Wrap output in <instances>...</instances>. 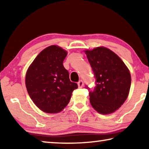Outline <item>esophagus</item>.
Here are the masks:
<instances>
[{
	"instance_id": "esophagus-1",
	"label": "esophagus",
	"mask_w": 149,
	"mask_h": 149,
	"mask_svg": "<svg viewBox=\"0 0 149 149\" xmlns=\"http://www.w3.org/2000/svg\"><path fill=\"white\" fill-rule=\"evenodd\" d=\"M77 84H78V87H79V88H81L84 87V82H83L82 80H79V81H78Z\"/></svg>"
}]
</instances>
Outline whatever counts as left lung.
Here are the masks:
<instances>
[{
  "mask_svg": "<svg viewBox=\"0 0 149 149\" xmlns=\"http://www.w3.org/2000/svg\"><path fill=\"white\" fill-rule=\"evenodd\" d=\"M92 68L95 87L89 90L91 104L98 112L108 114L118 110L127 98L131 75L122 59L104 47L85 51Z\"/></svg>",
  "mask_w": 149,
  "mask_h": 149,
  "instance_id": "left-lung-1",
  "label": "left lung"
}]
</instances>
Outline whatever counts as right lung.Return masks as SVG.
<instances>
[{
    "instance_id": "1",
    "label": "right lung",
    "mask_w": 149,
    "mask_h": 149,
    "mask_svg": "<svg viewBox=\"0 0 149 149\" xmlns=\"http://www.w3.org/2000/svg\"><path fill=\"white\" fill-rule=\"evenodd\" d=\"M67 52L52 45L40 52L27 70L26 85L35 105L47 113H57L68 104L76 83L63 65Z\"/></svg>"
}]
</instances>
